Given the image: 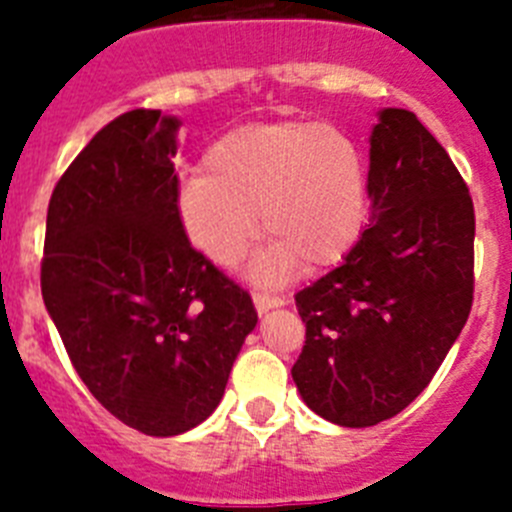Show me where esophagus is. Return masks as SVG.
<instances>
[{
	"instance_id": "esophagus-1",
	"label": "esophagus",
	"mask_w": 512,
	"mask_h": 512,
	"mask_svg": "<svg viewBox=\"0 0 512 512\" xmlns=\"http://www.w3.org/2000/svg\"><path fill=\"white\" fill-rule=\"evenodd\" d=\"M253 305H256L259 315H264V312L274 310V307L287 305V300H282V297H271V295H253Z\"/></svg>"
}]
</instances>
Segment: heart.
<instances>
[{
    "label": "heart",
    "instance_id": "heart-1",
    "mask_svg": "<svg viewBox=\"0 0 512 512\" xmlns=\"http://www.w3.org/2000/svg\"><path fill=\"white\" fill-rule=\"evenodd\" d=\"M176 223L210 264H238L261 230L269 246L251 264L261 284L297 264L323 271L354 251L369 215V169L346 130L312 120L241 125L210 143L200 176L179 187Z\"/></svg>",
    "mask_w": 512,
    "mask_h": 512
}]
</instances>
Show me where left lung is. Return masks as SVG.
Masks as SVG:
<instances>
[{"label":"left lung","instance_id":"8db88e82","mask_svg":"<svg viewBox=\"0 0 512 512\" xmlns=\"http://www.w3.org/2000/svg\"><path fill=\"white\" fill-rule=\"evenodd\" d=\"M369 200L354 251L295 295L307 333L292 379L312 413L343 428L408 408L472 310V197L410 110L377 112Z\"/></svg>","mask_w":512,"mask_h":512}]
</instances>
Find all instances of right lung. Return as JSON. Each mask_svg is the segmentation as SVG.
<instances>
[{
	"label": "right lung",
	"instance_id": "add662e5",
	"mask_svg": "<svg viewBox=\"0 0 512 512\" xmlns=\"http://www.w3.org/2000/svg\"><path fill=\"white\" fill-rule=\"evenodd\" d=\"M179 125L133 110L104 125L56 184L40 269L45 310L89 392L169 438L223 400L259 315L176 223Z\"/></svg>",
	"mask_w": 512,
	"mask_h": 512
}]
</instances>
